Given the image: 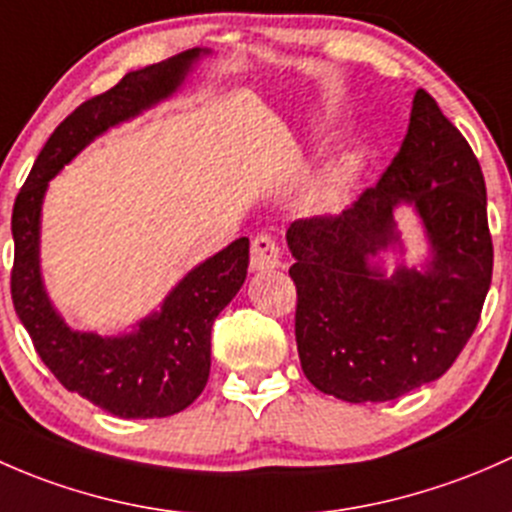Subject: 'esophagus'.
Wrapping results in <instances>:
<instances>
[{
	"label": "esophagus",
	"instance_id": "34e87169",
	"mask_svg": "<svg viewBox=\"0 0 512 512\" xmlns=\"http://www.w3.org/2000/svg\"><path fill=\"white\" fill-rule=\"evenodd\" d=\"M281 244L271 234H258L251 241V268L266 271V268L281 266Z\"/></svg>",
	"mask_w": 512,
	"mask_h": 512
}]
</instances>
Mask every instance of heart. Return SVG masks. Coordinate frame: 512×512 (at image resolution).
<instances>
[{
    "mask_svg": "<svg viewBox=\"0 0 512 512\" xmlns=\"http://www.w3.org/2000/svg\"><path fill=\"white\" fill-rule=\"evenodd\" d=\"M340 184H342V175H340V172H335V175L328 179V194L340 192Z\"/></svg>",
    "mask_w": 512,
    "mask_h": 512,
    "instance_id": "1",
    "label": "heart"
}]
</instances>
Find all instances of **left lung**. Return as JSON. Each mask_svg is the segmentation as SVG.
Returning <instances> with one entry per match:
<instances>
[{"mask_svg": "<svg viewBox=\"0 0 512 512\" xmlns=\"http://www.w3.org/2000/svg\"><path fill=\"white\" fill-rule=\"evenodd\" d=\"M412 203L432 244L424 274L387 279L369 256L396 240L393 209ZM300 367L342 402H389L456 362L491 288L486 179L471 145L419 88L402 147L374 187L337 217L288 226Z\"/></svg>", "mask_w": 512, "mask_h": 512, "instance_id": "obj_1", "label": "left lung"}]
</instances>
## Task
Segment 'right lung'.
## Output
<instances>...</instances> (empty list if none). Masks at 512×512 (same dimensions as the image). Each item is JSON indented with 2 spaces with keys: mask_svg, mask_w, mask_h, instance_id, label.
<instances>
[{
  "mask_svg": "<svg viewBox=\"0 0 512 512\" xmlns=\"http://www.w3.org/2000/svg\"><path fill=\"white\" fill-rule=\"evenodd\" d=\"M199 49L125 73L110 91L78 105L51 133L14 199L12 303L41 362L68 392L123 419H160L187 409L207 387L212 325L244 286L249 239L241 236L187 273L160 313L138 333H76L51 308L39 273V217L49 179L100 133L167 98L184 81Z\"/></svg>",
  "mask_w": 512,
  "mask_h": 512,
  "instance_id": "obj_1",
  "label": "right lung"
}]
</instances>
